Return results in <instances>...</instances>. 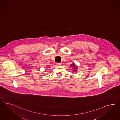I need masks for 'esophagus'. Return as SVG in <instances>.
Segmentation results:
<instances>
[{
	"label": "esophagus",
	"instance_id": "1",
	"mask_svg": "<svg viewBox=\"0 0 120 120\" xmlns=\"http://www.w3.org/2000/svg\"><path fill=\"white\" fill-rule=\"evenodd\" d=\"M57 65L59 66H60L61 65V63H57Z\"/></svg>",
	"mask_w": 120,
	"mask_h": 120
}]
</instances>
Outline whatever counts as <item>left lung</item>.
<instances>
[{
    "instance_id": "8db88e82",
    "label": "left lung",
    "mask_w": 120,
    "mask_h": 120,
    "mask_svg": "<svg viewBox=\"0 0 120 120\" xmlns=\"http://www.w3.org/2000/svg\"><path fill=\"white\" fill-rule=\"evenodd\" d=\"M70 66L71 67H72V68H73L74 69V70L73 71V72H77V68H78L77 66H76V65L73 63L72 64H71L70 65Z\"/></svg>"
}]
</instances>
